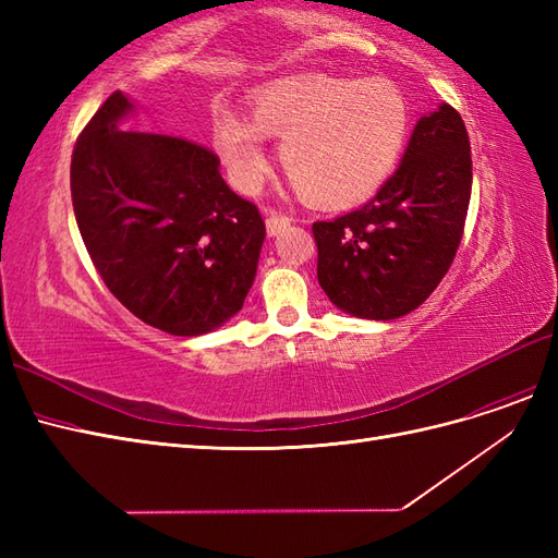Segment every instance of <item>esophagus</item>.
Masks as SVG:
<instances>
[{"label": "esophagus", "mask_w": 558, "mask_h": 558, "mask_svg": "<svg viewBox=\"0 0 558 558\" xmlns=\"http://www.w3.org/2000/svg\"><path fill=\"white\" fill-rule=\"evenodd\" d=\"M289 226H291V218L283 216V214H277V211H269L267 218H265V228H267L269 238H275V234H279L281 230H286Z\"/></svg>", "instance_id": "esophagus-1"}]
</instances>
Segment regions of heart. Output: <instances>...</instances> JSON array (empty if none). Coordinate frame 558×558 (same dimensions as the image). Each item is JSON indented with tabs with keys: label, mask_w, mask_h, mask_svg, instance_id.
Returning <instances> with one entry per match:
<instances>
[{
	"label": "heart",
	"mask_w": 558,
	"mask_h": 558,
	"mask_svg": "<svg viewBox=\"0 0 558 558\" xmlns=\"http://www.w3.org/2000/svg\"><path fill=\"white\" fill-rule=\"evenodd\" d=\"M408 134V97L379 76L277 81L253 93L248 118L221 105L211 123L216 156L240 193H256L269 170L265 137L281 140L283 170L328 209L373 197L398 167Z\"/></svg>",
	"instance_id": "obj_1"
}]
</instances>
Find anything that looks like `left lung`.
<instances>
[{"label": "left lung", "instance_id": "8db88e82", "mask_svg": "<svg viewBox=\"0 0 558 558\" xmlns=\"http://www.w3.org/2000/svg\"><path fill=\"white\" fill-rule=\"evenodd\" d=\"M470 189L468 132L442 102L418 118L396 174L373 199L312 226L318 283L332 305L391 320L426 302L461 244Z\"/></svg>", "mask_w": 558, "mask_h": 558}]
</instances>
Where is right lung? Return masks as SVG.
Here are the masks:
<instances>
[{"mask_svg":"<svg viewBox=\"0 0 558 558\" xmlns=\"http://www.w3.org/2000/svg\"><path fill=\"white\" fill-rule=\"evenodd\" d=\"M137 111L113 93L72 156L74 216L93 265L123 305L179 337L221 328L256 279L265 223L228 189L211 150L121 130Z\"/></svg>","mask_w":558,"mask_h":558,"instance_id":"add662e5","label":"right lung"}]
</instances>
